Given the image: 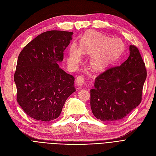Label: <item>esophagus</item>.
Returning a JSON list of instances; mask_svg holds the SVG:
<instances>
[{
    "mask_svg": "<svg viewBox=\"0 0 156 156\" xmlns=\"http://www.w3.org/2000/svg\"><path fill=\"white\" fill-rule=\"evenodd\" d=\"M84 81H85L84 77L82 76H79L77 78V79L76 80V83L78 88H81V86L83 85V84L84 83Z\"/></svg>",
    "mask_w": 156,
    "mask_h": 156,
    "instance_id": "1",
    "label": "esophagus"
}]
</instances>
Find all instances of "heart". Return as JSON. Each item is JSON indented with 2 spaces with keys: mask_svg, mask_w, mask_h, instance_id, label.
Returning <instances> with one entry per match:
<instances>
[{
  "mask_svg": "<svg viewBox=\"0 0 156 156\" xmlns=\"http://www.w3.org/2000/svg\"><path fill=\"white\" fill-rule=\"evenodd\" d=\"M122 48L123 44L119 38H111L99 32L89 31L81 39L79 48L75 44L71 46L68 61L76 65L81 60V54H92L90 67L95 71H101L117 58Z\"/></svg>",
  "mask_w": 156,
  "mask_h": 156,
  "instance_id": "obj_1",
  "label": "heart"
}]
</instances>
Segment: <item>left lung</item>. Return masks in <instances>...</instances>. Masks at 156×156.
<instances>
[{
    "label": "left lung",
    "mask_w": 156,
    "mask_h": 156,
    "mask_svg": "<svg viewBox=\"0 0 156 156\" xmlns=\"http://www.w3.org/2000/svg\"><path fill=\"white\" fill-rule=\"evenodd\" d=\"M147 78L145 63L137 47L129 45V55L121 66L111 68L95 78L90 107L102 121L125 118L140 104Z\"/></svg>",
    "instance_id": "left-lung-1"
}]
</instances>
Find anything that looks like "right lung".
I'll list each match as a JSON object with an SVG mask.
<instances>
[{
    "instance_id": "add662e5",
    "label": "right lung",
    "mask_w": 156,
    "mask_h": 156,
    "mask_svg": "<svg viewBox=\"0 0 156 156\" xmlns=\"http://www.w3.org/2000/svg\"><path fill=\"white\" fill-rule=\"evenodd\" d=\"M73 32L51 30L38 35L20 52L14 80L17 101L33 119L58 118L69 96L76 91L74 77L57 62L72 40Z\"/></svg>"
}]
</instances>
